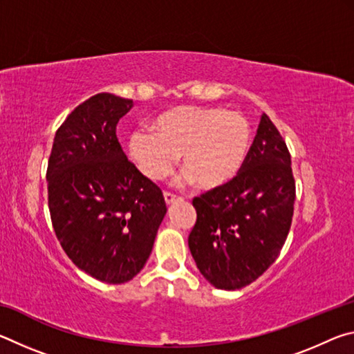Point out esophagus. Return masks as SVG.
Listing matches in <instances>:
<instances>
[{"mask_svg":"<svg viewBox=\"0 0 354 354\" xmlns=\"http://www.w3.org/2000/svg\"><path fill=\"white\" fill-rule=\"evenodd\" d=\"M164 198L167 205H171V203H176V201H181L183 196H178L175 194H171V192H165L164 194Z\"/></svg>","mask_w":354,"mask_h":354,"instance_id":"1","label":"esophagus"}]
</instances>
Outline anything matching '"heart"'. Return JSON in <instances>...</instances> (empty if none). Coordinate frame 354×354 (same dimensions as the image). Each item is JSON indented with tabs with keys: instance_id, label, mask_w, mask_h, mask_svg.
Masks as SVG:
<instances>
[{
	"instance_id": "1",
	"label": "heart",
	"mask_w": 354,
	"mask_h": 354,
	"mask_svg": "<svg viewBox=\"0 0 354 354\" xmlns=\"http://www.w3.org/2000/svg\"><path fill=\"white\" fill-rule=\"evenodd\" d=\"M151 128L134 131L128 143L142 175L162 181L181 156V171L205 190L237 176L253 139L248 118L220 106H179L160 113Z\"/></svg>"
}]
</instances>
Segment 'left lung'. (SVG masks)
Masks as SVG:
<instances>
[{
  "instance_id": "1",
  "label": "left lung",
  "mask_w": 354,
  "mask_h": 354,
  "mask_svg": "<svg viewBox=\"0 0 354 354\" xmlns=\"http://www.w3.org/2000/svg\"><path fill=\"white\" fill-rule=\"evenodd\" d=\"M293 203L290 153L278 128L262 113L237 176L192 201L196 221L189 248L203 277L225 290L242 289L259 278L281 253Z\"/></svg>"
}]
</instances>
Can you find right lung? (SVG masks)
Returning a JSON list of instances; mask_svg holds the SVG:
<instances>
[{
	"label": "right lung",
	"mask_w": 354,
	"mask_h": 354,
	"mask_svg": "<svg viewBox=\"0 0 354 354\" xmlns=\"http://www.w3.org/2000/svg\"><path fill=\"white\" fill-rule=\"evenodd\" d=\"M133 100L97 93L56 131L48 159L53 230L77 268L122 284L145 266L167 212L158 185L128 160L117 123Z\"/></svg>",
	"instance_id": "add662e5"
}]
</instances>
